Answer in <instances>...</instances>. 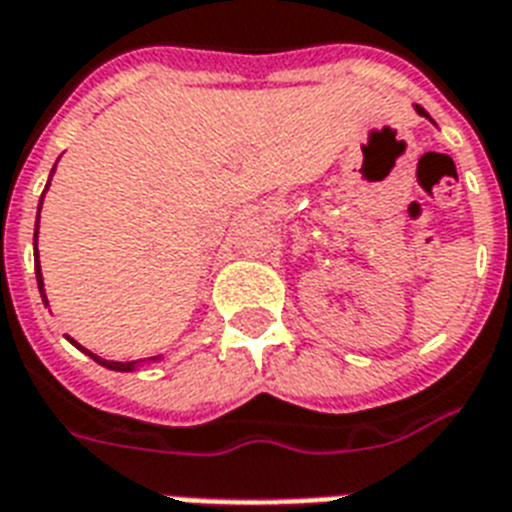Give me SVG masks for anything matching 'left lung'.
Returning a JSON list of instances; mask_svg holds the SVG:
<instances>
[{
    "label": "left lung",
    "instance_id": "left-lung-1",
    "mask_svg": "<svg viewBox=\"0 0 512 512\" xmlns=\"http://www.w3.org/2000/svg\"><path fill=\"white\" fill-rule=\"evenodd\" d=\"M417 111H420V114H422V116H428V114H425V111H422V108H420V106H417Z\"/></svg>",
    "mask_w": 512,
    "mask_h": 512
}]
</instances>
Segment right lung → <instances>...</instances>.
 Listing matches in <instances>:
<instances>
[{"instance_id": "add662e5", "label": "right lung", "mask_w": 512, "mask_h": 512, "mask_svg": "<svg viewBox=\"0 0 512 512\" xmlns=\"http://www.w3.org/2000/svg\"><path fill=\"white\" fill-rule=\"evenodd\" d=\"M47 185H50V183H47ZM44 191H47V188H44ZM42 199H44V193H42ZM39 209H42V204H39ZM36 231H39V215H36ZM34 241H36V236H34ZM36 281H39V292H42V300H44V305H47V295H44V284H42V271H39V252H36ZM71 342H74V340H71ZM74 345H76V342H74ZM84 353H87L90 358H95L98 364L108 366V369H116V372H130L132 366H135V361H106V358L95 356V353H90V350H84Z\"/></svg>"}]
</instances>
